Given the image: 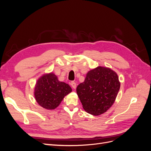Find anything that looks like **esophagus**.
Instances as JSON below:
<instances>
[{"instance_id": "esophagus-1", "label": "esophagus", "mask_w": 151, "mask_h": 151, "mask_svg": "<svg viewBox=\"0 0 151 151\" xmlns=\"http://www.w3.org/2000/svg\"><path fill=\"white\" fill-rule=\"evenodd\" d=\"M70 85H71V86H72V88H74V89H76V83H75V82L72 81L71 83H70Z\"/></svg>"}]
</instances>
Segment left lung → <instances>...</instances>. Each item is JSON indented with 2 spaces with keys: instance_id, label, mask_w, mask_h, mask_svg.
<instances>
[{
  "instance_id": "left-lung-1",
  "label": "left lung",
  "mask_w": 151,
  "mask_h": 151,
  "mask_svg": "<svg viewBox=\"0 0 151 151\" xmlns=\"http://www.w3.org/2000/svg\"><path fill=\"white\" fill-rule=\"evenodd\" d=\"M120 88L115 72L98 67L88 72L76 91L84 110L91 115H99L112 106Z\"/></svg>"
}]
</instances>
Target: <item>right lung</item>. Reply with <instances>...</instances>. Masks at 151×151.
Masks as SVG:
<instances>
[{
	"mask_svg": "<svg viewBox=\"0 0 151 151\" xmlns=\"http://www.w3.org/2000/svg\"><path fill=\"white\" fill-rule=\"evenodd\" d=\"M70 86L60 82L53 73L43 76L37 81L35 89V97L43 108L53 109L60 104L65 96L70 93Z\"/></svg>",
	"mask_w": 151,
	"mask_h": 151,
	"instance_id": "right-lung-1",
	"label": "right lung"
}]
</instances>
